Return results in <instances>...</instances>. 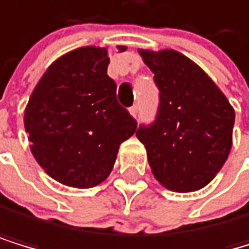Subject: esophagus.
I'll return each instance as SVG.
<instances>
[{
  "label": "esophagus",
  "instance_id": "obj_1",
  "mask_svg": "<svg viewBox=\"0 0 249 249\" xmlns=\"http://www.w3.org/2000/svg\"><path fill=\"white\" fill-rule=\"evenodd\" d=\"M129 114H131L134 118H137V117H139V107H137V106H132V107L129 109Z\"/></svg>",
  "mask_w": 249,
  "mask_h": 249
}]
</instances>
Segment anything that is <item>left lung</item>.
<instances>
[{"instance_id": "8db88e82", "label": "left lung", "mask_w": 249, "mask_h": 249, "mask_svg": "<svg viewBox=\"0 0 249 249\" xmlns=\"http://www.w3.org/2000/svg\"><path fill=\"white\" fill-rule=\"evenodd\" d=\"M160 89L155 123L137 131L154 177L174 193L205 188L232 146L236 112L200 66L172 49H139Z\"/></svg>"}]
</instances>
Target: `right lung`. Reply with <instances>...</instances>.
Masks as SVG:
<instances>
[{
	"instance_id": "add662e5",
	"label": "right lung",
	"mask_w": 249,
	"mask_h": 249,
	"mask_svg": "<svg viewBox=\"0 0 249 249\" xmlns=\"http://www.w3.org/2000/svg\"><path fill=\"white\" fill-rule=\"evenodd\" d=\"M109 61L107 47L73 49L49 66L27 101L24 127L30 151L61 185L86 189L103 183L120 144L137 129V122L117 101Z\"/></svg>"
}]
</instances>
